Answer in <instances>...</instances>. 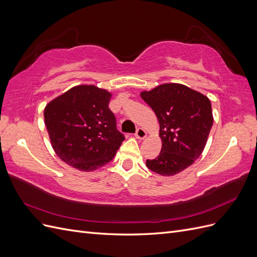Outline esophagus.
<instances>
[{
	"instance_id": "esophagus-1",
	"label": "esophagus",
	"mask_w": 257,
	"mask_h": 257,
	"mask_svg": "<svg viewBox=\"0 0 257 257\" xmlns=\"http://www.w3.org/2000/svg\"><path fill=\"white\" fill-rule=\"evenodd\" d=\"M135 137L142 141V139H145L147 137V132L144 128H137L136 133H135Z\"/></svg>"
}]
</instances>
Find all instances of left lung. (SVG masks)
<instances>
[{
    "label": "left lung",
    "mask_w": 257,
    "mask_h": 257,
    "mask_svg": "<svg viewBox=\"0 0 257 257\" xmlns=\"http://www.w3.org/2000/svg\"><path fill=\"white\" fill-rule=\"evenodd\" d=\"M142 98L158 116L162 150L146 165L161 176H175L203 153L213 115L210 99L181 83H164L143 91Z\"/></svg>",
    "instance_id": "8db88e82"
}]
</instances>
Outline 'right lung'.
<instances>
[{"label": "right lung", "mask_w": 257, "mask_h": 257, "mask_svg": "<svg viewBox=\"0 0 257 257\" xmlns=\"http://www.w3.org/2000/svg\"><path fill=\"white\" fill-rule=\"evenodd\" d=\"M111 96L94 84H80L46 105L44 118L52 149L67 165L93 172L113 159L124 136L108 108Z\"/></svg>", "instance_id": "add662e5"}]
</instances>
